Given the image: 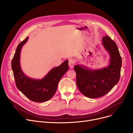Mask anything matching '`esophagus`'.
Here are the masks:
<instances>
[{
    "label": "esophagus",
    "mask_w": 133,
    "mask_h": 133,
    "mask_svg": "<svg viewBox=\"0 0 133 133\" xmlns=\"http://www.w3.org/2000/svg\"><path fill=\"white\" fill-rule=\"evenodd\" d=\"M68 65H69V67L70 68H72L74 66V62L73 60L72 59H69L68 60Z\"/></svg>",
    "instance_id": "34e87169"
}]
</instances>
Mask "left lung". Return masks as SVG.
<instances>
[{
	"label": "left lung",
	"mask_w": 133,
	"mask_h": 133,
	"mask_svg": "<svg viewBox=\"0 0 133 133\" xmlns=\"http://www.w3.org/2000/svg\"><path fill=\"white\" fill-rule=\"evenodd\" d=\"M102 41V45L110 57L108 66L95 69L80 64L74 67L78 88L83 95L89 98H97L106 94L120 79L122 59L117 45L107 36Z\"/></svg>",
	"instance_id": "left-lung-1"
}]
</instances>
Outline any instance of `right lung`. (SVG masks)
<instances>
[{
	"mask_svg": "<svg viewBox=\"0 0 133 133\" xmlns=\"http://www.w3.org/2000/svg\"><path fill=\"white\" fill-rule=\"evenodd\" d=\"M27 37L17 46L12 61V69L17 88L30 100L43 102L51 99L57 91L58 83L68 70V61L65 60L58 67L51 69L43 79L31 78L25 75L20 66V52L26 43Z\"/></svg>",
	"mask_w": 133,
	"mask_h": 133,
	"instance_id": "right-lung-1",
	"label": "right lung"
}]
</instances>
